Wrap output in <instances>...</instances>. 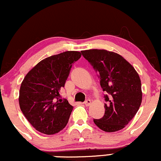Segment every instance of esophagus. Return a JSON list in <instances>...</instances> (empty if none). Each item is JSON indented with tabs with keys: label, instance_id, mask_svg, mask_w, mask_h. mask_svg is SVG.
I'll list each match as a JSON object with an SVG mask.
<instances>
[{
	"label": "esophagus",
	"instance_id": "1",
	"mask_svg": "<svg viewBox=\"0 0 161 161\" xmlns=\"http://www.w3.org/2000/svg\"><path fill=\"white\" fill-rule=\"evenodd\" d=\"M90 104H91V100L90 99H86V101L84 102V105H86V106H89V105H90Z\"/></svg>",
	"mask_w": 161,
	"mask_h": 161
}]
</instances>
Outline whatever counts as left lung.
<instances>
[{"mask_svg":"<svg viewBox=\"0 0 161 161\" xmlns=\"http://www.w3.org/2000/svg\"><path fill=\"white\" fill-rule=\"evenodd\" d=\"M83 56L98 73L105 95V114L93 119L105 132L122 130L134 118L142 99L141 80L135 69L124 57L105 50L81 51Z\"/></svg>","mask_w":161,"mask_h":161,"instance_id":"left-lung-1","label":"left lung"}]
</instances>
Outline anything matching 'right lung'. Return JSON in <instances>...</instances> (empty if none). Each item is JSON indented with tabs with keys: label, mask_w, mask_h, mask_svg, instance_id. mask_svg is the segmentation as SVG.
I'll use <instances>...</instances> for the list:
<instances>
[{
	"label": "right lung",
	"mask_w": 161,
	"mask_h": 161,
	"mask_svg": "<svg viewBox=\"0 0 161 161\" xmlns=\"http://www.w3.org/2000/svg\"><path fill=\"white\" fill-rule=\"evenodd\" d=\"M78 51H66L47 57L24 77L19 90L20 109L31 126L47 135L65 127L73 106L59 94L71 66L80 58Z\"/></svg>",
	"instance_id": "add662e5"
}]
</instances>
